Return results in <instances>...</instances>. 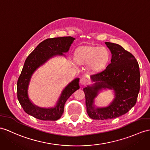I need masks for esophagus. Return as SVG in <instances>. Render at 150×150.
<instances>
[{"instance_id":"34e87169","label":"esophagus","mask_w":150,"mask_h":150,"mask_svg":"<svg viewBox=\"0 0 150 150\" xmlns=\"http://www.w3.org/2000/svg\"><path fill=\"white\" fill-rule=\"evenodd\" d=\"M88 82V80L87 78H85V77H83L80 79V83L82 85H85Z\"/></svg>"}]
</instances>
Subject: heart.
<instances>
[{
	"label": "heart",
	"mask_w": 150,
	"mask_h": 150,
	"mask_svg": "<svg viewBox=\"0 0 150 150\" xmlns=\"http://www.w3.org/2000/svg\"><path fill=\"white\" fill-rule=\"evenodd\" d=\"M75 57L78 62L85 64L90 62L91 67L99 70L108 63L109 53L105 47L85 45L78 47Z\"/></svg>",
	"instance_id": "obj_1"
}]
</instances>
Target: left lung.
Masks as SVG:
<instances>
[{
  "label": "left lung",
  "instance_id": "obj_1",
  "mask_svg": "<svg viewBox=\"0 0 150 150\" xmlns=\"http://www.w3.org/2000/svg\"><path fill=\"white\" fill-rule=\"evenodd\" d=\"M112 54L111 62L104 70L91 76L96 81L83 89L86 111L93 120H108L119 117L129 111L137 102L140 89V72L133 54L118 44L105 42ZM108 87L115 90V100L109 107L96 109L93 100L98 90Z\"/></svg>",
  "mask_w": 150,
  "mask_h": 150
}]
</instances>
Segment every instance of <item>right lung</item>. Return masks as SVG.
Instances as JSON below:
<instances>
[{
  "label": "right lung",
  "mask_w": 150,
  "mask_h": 150,
  "mask_svg": "<svg viewBox=\"0 0 150 150\" xmlns=\"http://www.w3.org/2000/svg\"><path fill=\"white\" fill-rule=\"evenodd\" d=\"M75 39L70 36L49 38L35 47L25 60L23 67L17 82V97L23 110L27 114L41 120L55 121L62 115L65 102L76 90L79 89V79H75L65 88L54 108L43 109L33 105L27 96V88L33 72L40 65L56 54L68 52Z\"/></svg>",
  "instance_id": "right-lung-1"
}]
</instances>
